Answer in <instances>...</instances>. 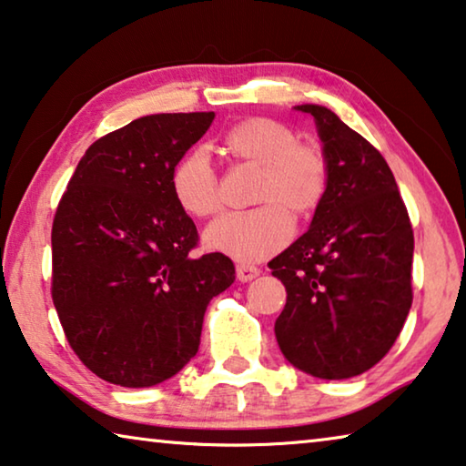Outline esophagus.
I'll list each match as a JSON object with an SVG mask.
<instances>
[{"instance_id": "34e87169", "label": "esophagus", "mask_w": 466, "mask_h": 466, "mask_svg": "<svg viewBox=\"0 0 466 466\" xmlns=\"http://www.w3.org/2000/svg\"><path fill=\"white\" fill-rule=\"evenodd\" d=\"M259 273L261 269L255 268V265H245V263L236 265V278H238L240 282H250V279H255Z\"/></svg>"}]
</instances>
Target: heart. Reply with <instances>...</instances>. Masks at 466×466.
<instances>
[{"instance_id":"heart-1","label":"heart","mask_w":466,"mask_h":466,"mask_svg":"<svg viewBox=\"0 0 466 466\" xmlns=\"http://www.w3.org/2000/svg\"><path fill=\"white\" fill-rule=\"evenodd\" d=\"M221 145L232 159L261 166L255 201L207 228L205 240L242 263L261 261L292 238L290 211L307 218L319 209L329 188V159L317 143H300L297 132L271 117H247L224 132ZM172 190L195 218L216 216L224 205L219 176L209 155L197 149L176 164Z\"/></svg>"}]
</instances>
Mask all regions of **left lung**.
<instances>
[{
    "label": "left lung",
    "mask_w": 466,
    "mask_h": 466,
    "mask_svg": "<svg viewBox=\"0 0 466 466\" xmlns=\"http://www.w3.org/2000/svg\"><path fill=\"white\" fill-rule=\"evenodd\" d=\"M315 117L329 188L311 228L269 269L286 286L279 350L313 378L349 380L392 349L412 305L415 236L386 159L328 107Z\"/></svg>",
    "instance_id": "obj_1"
}]
</instances>
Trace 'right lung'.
I'll use <instances>...</instances> for the list:
<instances>
[{"instance_id": "add662e5", "label": "right lung", "mask_w": 466, "mask_h": 466, "mask_svg": "<svg viewBox=\"0 0 466 466\" xmlns=\"http://www.w3.org/2000/svg\"><path fill=\"white\" fill-rule=\"evenodd\" d=\"M213 112L153 114L88 147L51 228V299L86 369L149 388L195 357L203 315L234 282L221 253L195 255L198 234L172 172Z\"/></svg>"}]
</instances>
